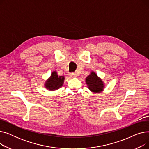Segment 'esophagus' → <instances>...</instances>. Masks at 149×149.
Segmentation results:
<instances>
[{"label":"esophagus","instance_id":"obj_1","mask_svg":"<svg viewBox=\"0 0 149 149\" xmlns=\"http://www.w3.org/2000/svg\"><path fill=\"white\" fill-rule=\"evenodd\" d=\"M70 77H72V78H75V77H77V75L75 73H72L71 74H70Z\"/></svg>","mask_w":149,"mask_h":149}]
</instances>
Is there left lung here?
<instances>
[{
	"label": "left lung",
	"instance_id": "8db88e82",
	"mask_svg": "<svg viewBox=\"0 0 149 149\" xmlns=\"http://www.w3.org/2000/svg\"><path fill=\"white\" fill-rule=\"evenodd\" d=\"M85 81L88 89L93 93H98L104 91V83L94 71H91L90 74L86 77Z\"/></svg>",
	"mask_w": 149,
	"mask_h": 149
}]
</instances>
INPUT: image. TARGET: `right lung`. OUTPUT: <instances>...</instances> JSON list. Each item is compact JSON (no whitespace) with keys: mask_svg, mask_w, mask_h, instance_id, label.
Instances as JSON below:
<instances>
[{"mask_svg":"<svg viewBox=\"0 0 149 149\" xmlns=\"http://www.w3.org/2000/svg\"><path fill=\"white\" fill-rule=\"evenodd\" d=\"M65 79L64 76H58L56 70H54L45 82V88L51 91L57 90L63 85Z\"/></svg>","mask_w":149,"mask_h":149,"instance_id":"1","label":"right lung"}]
</instances>
